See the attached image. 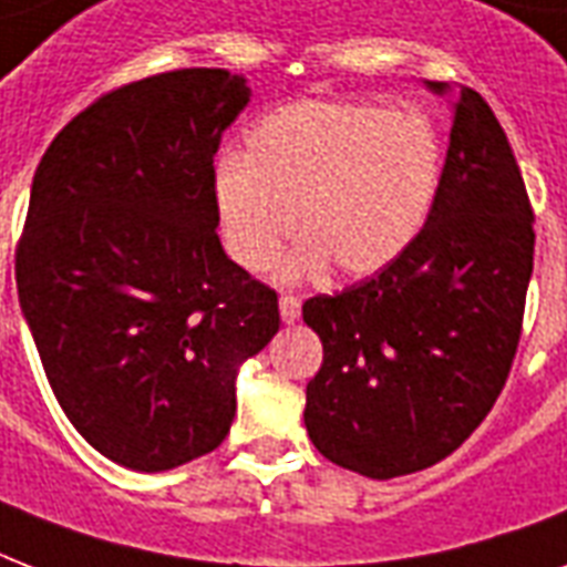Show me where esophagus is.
Wrapping results in <instances>:
<instances>
[{"mask_svg":"<svg viewBox=\"0 0 567 567\" xmlns=\"http://www.w3.org/2000/svg\"><path fill=\"white\" fill-rule=\"evenodd\" d=\"M300 297H293V293H282L279 297V315H282L285 323H293V320L300 318Z\"/></svg>","mask_w":567,"mask_h":567,"instance_id":"obj_1","label":"esophagus"}]
</instances>
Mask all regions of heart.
Masks as SVG:
<instances>
[{"label": "heart", "instance_id": "b5f03b06", "mask_svg": "<svg viewBox=\"0 0 567 567\" xmlns=\"http://www.w3.org/2000/svg\"><path fill=\"white\" fill-rule=\"evenodd\" d=\"M444 176L435 128L412 111L373 102L297 100L244 135V158L214 171V208L231 258L265 270L297 226L306 238L288 276L336 265L364 279L409 252L430 223Z\"/></svg>", "mask_w": 567, "mask_h": 567}]
</instances>
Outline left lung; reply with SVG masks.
<instances>
[{"label":"left lung","instance_id":"1","mask_svg":"<svg viewBox=\"0 0 567 567\" xmlns=\"http://www.w3.org/2000/svg\"><path fill=\"white\" fill-rule=\"evenodd\" d=\"M533 220L501 120L462 87L439 199L409 252L302 302L323 344L306 385V430L329 462L391 480L439 465L471 439L518 353Z\"/></svg>","mask_w":567,"mask_h":567}]
</instances>
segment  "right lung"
I'll list each match as a JSON object with an SVG mask.
<instances>
[{
    "label": "right lung",
    "instance_id": "right-lung-1",
    "mask_svg": "<svg viewBox=\"0 0 567 567\" xmlns=\"http://www.w3.org/2000/svg\"><path fill=\"white\" fill-rule=\"evenodd\" d=\"M249 87L185 66L102 93L31 182L17 291L82 439L132 471L220 447L235 373L279 329V297L226 258L214 155Z\"/></svg>",
    "mask_w": 567,
    "mask_h": 567
}]
</instances>
